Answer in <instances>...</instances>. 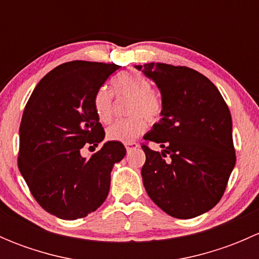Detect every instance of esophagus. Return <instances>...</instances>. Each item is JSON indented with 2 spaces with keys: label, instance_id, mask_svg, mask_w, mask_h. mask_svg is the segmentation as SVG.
<instances>
[{
  "label": "esophagus",
  "instance_id": "esophagus-1",
  "mask_svg": "<svg viewBox=\"0 0 259 259\" xmlns=\"http://www.w3.org/2000/svg\"><path fill=\"white\" fill-rule=\"evenodd\" d=\"M139 144H138L137 142H129V143H125V148H126V150H132V149L134 148H138Z\"/></svg>",
  "mask_w": 259,
  "mask_h": 259
}]
</instances>
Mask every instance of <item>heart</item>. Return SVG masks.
<instances>
[{"instance_id": "obj_1", "label": "heart", "mask_w": 259, "mask_h": 259, "mask_svg": "<svg viewBox=\"0 0 259 259\" xmlns=\"http://www.w3.org/2000/svg\"><path fill=\"white\" fill-rule=\"evenodd\" d=\"M113 90L116 96L130 98L127 113L132 116L115 121L108 127L106 135L113 142L129 143L142 135L148 127V121H156L163 111L160 98L151 89V81L140 72H120L114 77ZM94 111L101 122H109L113 117V95L105 88L99 89L93 99Z\"/></svg>"}]
</instances>
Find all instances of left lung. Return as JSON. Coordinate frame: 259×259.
Wrapping results in <instances>:
<instances>
[{
	"mask_svg": "<svg viewBox=\"0 0 259 259\" xmlns=\"http://www.w3.org/2000/svg\"><path fill=\"white\" fill-rule=\"evenodd\" d=\"M135 69L155 82L163 103L161 119L144 135L163 150L142 146L146 193L174 218L200 215L221 200L236 165L228 106L215 85L189 67L150 62Z\"/></svg>",
	"mask_w": 259,
	"mask_h": 259,
	"instance_id": "8db88e82",
	"label": "left lung"
}]
</instances>
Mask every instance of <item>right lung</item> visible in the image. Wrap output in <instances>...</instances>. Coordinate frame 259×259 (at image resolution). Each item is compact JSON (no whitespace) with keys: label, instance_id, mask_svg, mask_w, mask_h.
I'll return each mask as SVG.
<instances>
[{"label":"right lung","instance_id":"right-lung-1","mask_svg":"<svg viewBox=\"0 0 259 259\" xmlns=\"http://www.w3.org/2000/svg\"><path fill=\"white\" fill-rule=\"evenodd\" d=\"M119 67L65 62L41 79L26 104L18 169L36 202L60 219L98 209L109 194L113 166L126 154L120 142H106L91 158L81 155L83 146H98L105 138L93 99Z\"/></svg>","mask_w":259,"mask_h":259}]
</instances>
